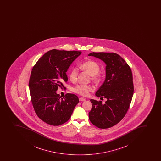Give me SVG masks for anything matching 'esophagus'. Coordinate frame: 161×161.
Returning <instances> with one entry per match:
<instances>
[{"mask_svg":"<svg viewBox=\"0 0 161 161\" xmlns=\"http://www.w3.org/2000/svg\"><path fill=\"white\" fill-rule=\"evenodd\" d=\"M79 100H80V102H81V101H85V98L80 97V98H79Z\"/></svg>","mask_w":161,"mask_h":161,"instance_id":"esophagus-1","label":"esophagus"}]
</instances>
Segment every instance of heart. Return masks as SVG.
<instances>
[{
  "label": "heart",
  "mask_w": 161,
  "mask_h": 161,
  "mask_svg": "<svg viewBox=\"0 0 161 161\" xmlns=\"http://www.w3.org/2000/svg\"><path fill=\"white\" fill-rule=\"evenodd\" d=\"M80 68L82 70L87 72L91 76V79L94 82H98L100 80V75L99 72L100 71V66L93 61H85L81 63L80 65ZM78 71L77 68H72L70 71V78L72 81H75L77 78ZM93 87L90 85H76L73 87L72 90L74 92L80 94L83 96H87L89 92L92 91Z\"/></svg>",
  "instance_id": "obj_1"
}]
</instances>
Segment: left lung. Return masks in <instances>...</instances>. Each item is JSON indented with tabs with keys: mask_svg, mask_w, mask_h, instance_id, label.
I'll return each instance as SVG.
<instances>
[{
	"mask_svg": "<svg viewBox=\"0 0 161 161\" xmlns=\"http://www.w3.org/2000/svg\"><path fill=\"white\" fill-rule=\"evenodd\" d=\"M92 56L105 63L106 78L96 96L105 98L102 101L91 99L92 108L89 119L94 126L102 129L112 127L125 116L131 103L134 85L131 69L126 61L114 53H91Z\"/></svg>",
	"mask_w": 161,
	"mask_h": 161,
	"instance_id": "1",
	"label": "left lung"
}]
</instances>
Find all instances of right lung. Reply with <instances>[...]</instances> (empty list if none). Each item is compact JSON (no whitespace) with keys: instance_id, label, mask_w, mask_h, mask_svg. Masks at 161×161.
I'll return each mask as SVG.
<instances>
[{"instance_id":"add662e5","label":"right lung","mask_w":161,"mask_h":161,"mask_svg":"<svg viewBox=\"0 0 161 161\" xmlns=\"http://www.w3.org/2000/svg\"><path fill=\"white\" fill-rule=\"evenodd\" d=\"M81 52L53 49L37 61L31 70L29 88L31 103L37 117L47 124L59 126L70 118L79 99L67 93L62 98L58 87L68 80L66 72Z\"/></svg>"}]
</instances>
